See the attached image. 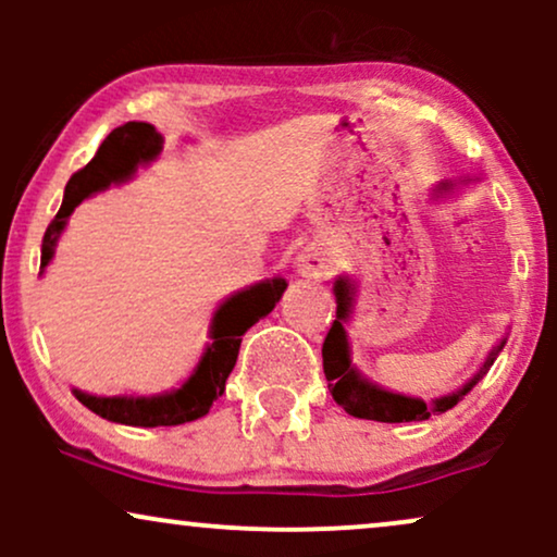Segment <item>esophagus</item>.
<instances>
[{"label": "esophagus", "instance_id": "esophagus-1", "mask_svg": "<svg viewBox=\"0 0 557 557\" xmlns=\"http://www.w3.org/2000/svg\"><path fill=\"white\" fill-rule=\"evenodd\" d=\"M296 270H298V274H304V277H311V280L327 277L330 270H332L327 251H324V248H319V246L304 248V251H300L298 259H296Z\"/></svg>", "mask_w": 557, "mask_h": 557}]
</instances>
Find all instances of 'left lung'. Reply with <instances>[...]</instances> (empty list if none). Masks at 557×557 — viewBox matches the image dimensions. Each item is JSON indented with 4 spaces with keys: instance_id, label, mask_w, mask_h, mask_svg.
Returning a JSON list of instances; mask_svg holds the SVG:
<instances>
[{
    "instance_id": "left-lung-1",
    "label": "left lung",
    "mask_w": 557,
    "mask_h": 557,
    "mask_svg": "<svg viewBox=\"0 0 557 557\" xmlns=\"http://www.w3.org/2000/svg\"><path fill=\"white\" fill-rule=\"evenodd\" d=\"M447 188V185H443ZM335 298H337V319L332 322V327L324 337L322 345V359H324V376H327V387L345 411L356 419H372V421H385V424H400V421H424L430 419L432 413H445L447 408L456 406L458 400L469 393L471 387L487 374V369L495 363L497 354L503 350L500 343L490 354L487 363L482 367L474 380L469 385L458 389V393L445 395V398L434 400V406H426L424 400L419 398H406V395L387 393V389L372 385V382L361 380L359 372L350 367V354H348V337H345L343 322L350 314V304H354V287H350L348 280H337L335 283Z\"/></svg>"
}]
</instances>
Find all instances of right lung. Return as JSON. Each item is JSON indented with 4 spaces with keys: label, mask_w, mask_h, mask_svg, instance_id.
<instances>
[{
    "label": "right lung",
    "mask_w": 557,
    "mask_h": 557,
    "mask_svg": "<svg viewBox=\"0 0 557 557\" xmlns=\"http://www.w3.org/2000/svg\"><path fill=\"white\" fill-rule=\"evenodd\" d=\"M159 151H162V136L154 125L125 123L114 127L91 162L67 181L60 212L44 233L41 270L52 261L57 238L83 198L107 188L110 183L125 181L140 162H149ZM285 287V280L274 277L227 298L214 314L212 345L183 387L172 389L168 395H154V398H96V395L75 389V398L96 417L127 426H175L207 417L212 403L225 393V382L238 359L243 332L253 327L261 317L270 314Z\"/></svg>",
    "instance_id": "obj_1"
}]
</instances>
